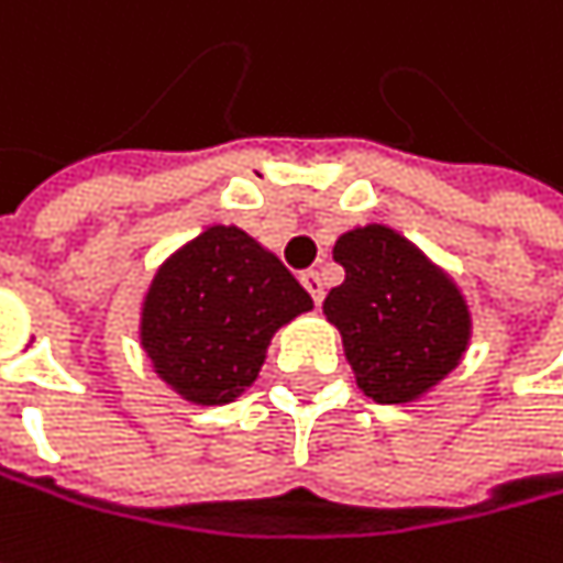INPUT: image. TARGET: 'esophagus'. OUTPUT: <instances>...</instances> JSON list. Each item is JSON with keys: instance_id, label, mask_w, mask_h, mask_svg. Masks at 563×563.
Listing matches in <instances>:
<instances>
[{"instance_id": "34e87169", "label": "esophagus", "mask_w": 563, "mask_h": 563, "mask_svg": "<svg viewBox=\"0 0 563 563\" xmlns=\"http://www.w3.org/2000/svg\"><path fill=\"white\" fill-rule=\"evenodd\" d=\"M299 283L306 286V292L312 296V302H316V306H322V299H325V286H322V277H319L316 271H306V274L299 277Z\"/></svg>"}]
</instances>
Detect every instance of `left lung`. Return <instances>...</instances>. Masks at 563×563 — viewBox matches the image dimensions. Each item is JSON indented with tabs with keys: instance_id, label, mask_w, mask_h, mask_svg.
<instances>
[{
	"instance_id": "obj_1",
	"label": "left lung",
	"mask_w": 563,
	"mask_h": 563,
	"mask_svg": "<svg viewBox=\"0 0 563 563\" xmlns=\"http://www.w3.org/2000/svg\"><path fill=\"white\" fill-rule=\"evenodd\" d=\"M344 283L325 296V319L364 396L406 406L432 393L471 344L461 286L389 225H357L334 241Z\"/></svg>"
}]
</instances>
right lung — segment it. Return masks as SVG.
<instances>
[{"label": "right lung", "instance_id": "1", "mask_svg": "<svg viewBox=\"0 0 563 563\" xmlns=\"http://www.w3.org/2000/svg\"><path fill=\"white\" fill-rule=\"evenodd\" d=\"M309 309L312 296L274 251L238 225H209L157 267L137 334L177 396L225 406L257 380L271 338Z\"/></svg>", "mask_w": 563, "mask_h": 563}]
</instances>
